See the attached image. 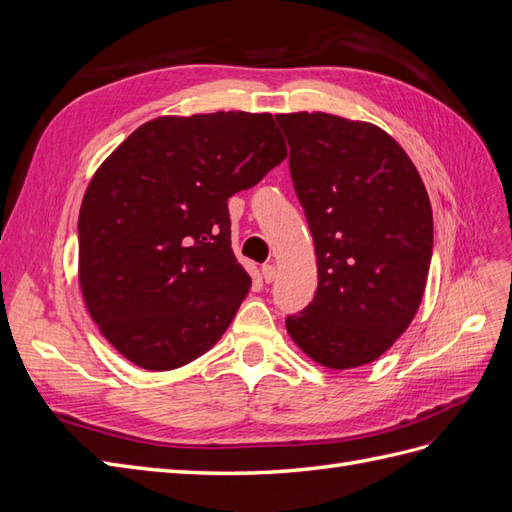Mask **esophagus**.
Listing matches in <instances>:
<instances>
[{
	"mask_svg": "<svg viewBox=\"0 0 512 512\" xmlns=\"http://www.w3.org/2000/svg\"><path fill=\"white\" fill-rule=\"evenodd\" d=\"M275 275H277V271H275L273 265H265V267H262V277H265L267 284H271V282L275 280Z\"/></svg>",
	"mask_w": 512,
	"mask_h": 512,
	"instance_id": "1",
	"label": "esophagus"
}]
</instances>
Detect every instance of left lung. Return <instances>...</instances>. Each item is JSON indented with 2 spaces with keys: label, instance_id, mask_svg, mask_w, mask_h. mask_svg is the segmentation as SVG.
<instances>
[{
  "label": "left lung",
  "instance_id": "obj_1",
  "mask_svg": "<svg viewBox=\"0 0 512 512\" xmlns=\"http://www.w3.org/2000/svg\"><path fill=\"white\" fill-rule=\"evenodd\" d=\"M314 237L318 290L286 329L314 363L378 361L421 307L433 215L421 175L395 138L329 113L275 115Z\"/></svg>",
  "mask_w": 512,
  "mask_h": 512
}]
</instances>
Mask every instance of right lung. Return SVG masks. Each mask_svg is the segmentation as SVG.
<instances>
[{
    "mask_svg": "<svg viewBox=\"0 0 512 512\" xmlns=\"http://www.w3.org/2000/svg\"><path fill=\"white\" fill-rule=\"evenodd\" d=\"M286 156L271 113L220 111L151 119L98 166L79 213V284L121 356L170 371L218 344L252 286L226 203Z\"/></svg>",
    "mask_w": 512,
    "mask_h": 512,
    "instance_id": "right-lung-1",
    "label": "right lung"
}]
</instances>
